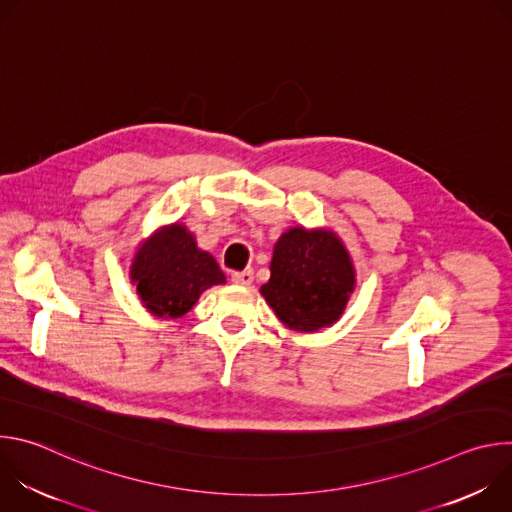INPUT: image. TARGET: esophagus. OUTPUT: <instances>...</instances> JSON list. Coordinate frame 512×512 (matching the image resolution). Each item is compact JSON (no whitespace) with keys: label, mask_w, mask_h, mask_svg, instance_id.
I'll list each match as a JSON object with an SVG mask.
<instances>
[{"label":"esophagus","mask_w":512,"mask_h":512,"mask_svg":"<svg viewBox=\"0 0 512 512\" xmlns=\"http://www.w3.org/2000/svg\"><path fill=\"white\" fill-rule=\"evenodd\" d=\"M253 269H245V271H235L233 273V281L239 285H251L253 283Z\"/></svg>","instance_id":"obj_1"}]
</instances>
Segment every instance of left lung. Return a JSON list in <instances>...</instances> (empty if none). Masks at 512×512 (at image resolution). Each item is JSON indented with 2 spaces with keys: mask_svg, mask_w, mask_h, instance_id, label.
Segmentation results:
<instances>
[{
  "mask_svg": "<svg viewBox=\"0 0 512 512\" xmlns=\"http://www.w3.org/2000/svg\"><path fill=\"white\" fill-rule=\"evenodd\" d=\"M352 287L354 269L338 237L298 227L277 241L261 294L285 326L314 332L340 318Z\"/></svg>",
  "mask_w": 512,
  "mask_h": 512,
  "instance_id": "8db88e82",
  "label": "left lung"
}]
</instances>
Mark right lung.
<instances>
[{
    "instance_id": "obj_1",
    "label": "right lung",
    "mask_w": 512,
    "mask_h": 512,
    "mask_svg": "<svg viewBox=\"0 0 512 512\" xmlns=\"http://www.w3.org/2000/svg\"><path fill=\"white\" fill-rule=\"evenodd\" d=\"M131 279L152 314L180 318L192 310L204 289L225 283V273L212 255L196 247L186 227L172 225L137 251Z\"/></svg>"
}]
</instances>
